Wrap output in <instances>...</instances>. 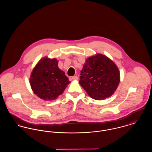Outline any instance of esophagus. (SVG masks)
Masks as SVG:
<instances>
[{
	"mask_svg": "<svg viewBox=\"0 0 152 152\" xmlns=\"http://www.w3.org/2000/svg\"><path fill=\"white\" fill-rule=\"evenodd\" d=\"M71 78L72 80H77L78 79V77H77V76H73V77H72Z\"/></svg>",
	"mask_w": 152,
	"mask_h": 152,
	"instance_id": "obj_1",
	"label": "esophagus"
}]
</instances>
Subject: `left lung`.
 Segmentation results:
<instances>
[{
  "label": "left lung",
  "instance_id": "obj_1",
  "mask_svg": "<svg viewBox=\"0 0 152 152\" xmlns=\"http://www.w3.org/2000/svg\"><path fill=\"white\" fill-rule=\"evenodd\" d=\"M80 75V84L90 97L96 100L112 96L119 86L121 78L115 63L101 54L87 58Z\"/></svg>",
  "mask_w": 152,
  "mask_h": 152
}]
</instances>
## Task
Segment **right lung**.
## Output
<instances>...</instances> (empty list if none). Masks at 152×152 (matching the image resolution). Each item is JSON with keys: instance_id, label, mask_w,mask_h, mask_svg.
<instances>
[{"instance_id": "add662e5", "label": "right lung", "mask_w": 152, "mask_h": 152, "mask_svg": "<svg viewBox=\"0 0 152 152\" xmlns=\"http://www.w3.org/2000/svg\"><path fill=\"white\" fill-rule=\"evenodd\" d=\"M58 60L42 58L33 68L30 84L34 94L44 101L56 99L70 83L65 72L58 66Z\"/></svg>"}]
</instances>
